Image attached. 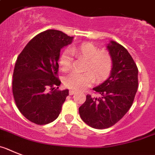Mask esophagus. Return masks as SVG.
<instances>
[{"label": "esophagus", "instance_id": "esophagus-1", "mask_svg": "<svg viewBox=\"0 0 155 155\" xmlns=\"http://www.w3.org/2000/svg\"><path fill=\"white\" fill-rule=\"evenodd\" d=\"M76 91H73V90H70L69 91V95H73L75 93H76Z\"/></svg>", "mask_w": 155, "mask_h": 155}]
</instances>
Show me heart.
<instances>
[{"instance_id":"b5f03b06","label":"heart","mask_w":155,"mask_h":155,"mask_svg":"<svg viewBox=\"0 0 155 155\" xmlns=\"http://www.w3.org/2000/svg\"><path fill=\"white\" fill-rule=\"evenodd\" d=\"M72 54L87 60L86 70H91L85 72H72L64 78V84L69 89L81 91L91 86L95 80L105 79L110 73L112 67V59L107 51H98L96 46L91 43H83L65 50L61 55L59 64L62 70L69 69L72 64Z\"/></svg>"}]
</instances>
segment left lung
<instances>
[{"label":"left lung","mask_w":155,"mask_h":155,"mask_svg":"<svg viewBox=\"0 0 155 155\" xmlns=\"http://www.w3.org/2000/svg\"><path fill=\"white\" fill-rule=\"evenodd\" d=\"M107 49L112 59L110 76L93 90L100 97L87 95L79 107L82 120L94 129H107L120 120L131 107L138 87V68L127 50L110 40Z\"/></svg>","instance_id":"1"}]
</instances>
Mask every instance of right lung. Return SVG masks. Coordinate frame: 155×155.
I'll return each instance as SVG.
<instances>
[{
    "label": "right lung",
    "mask_w": 155,
    "mask_h": 155,
    "mask_svg": "<svg viewBox=\"0 0 155 155\" xmlns=\"http://www.w3.org/2000/svg\"><path fill=\"white\" fill-rule=\"evenodd\" d=\"M72 40L61 31L46 30L33 37L18 55L13 72V96L20 112L33 123L48 124L61 112L68 90H54V86L61 84L57 77L61 49Z\"/></svg>",
    "instance_id": "obj_1"
}]
</instances>
